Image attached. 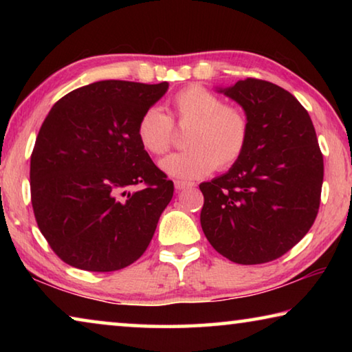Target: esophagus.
Instances as JSON below:
<instances>
[{"mask_svg": "<svg viewBox=\"0 0 352 352\" xmlns=\"http://www.w3.org/2000/svg\"><path fill=\"white\" fill-rule=\"evenodd\" d=\"M174 184H175V190H177V192H180V190H184V189H188V188H192V183H189V182L177 180Z\"/></svg>", "mask_w": 352, "mask_h": 352, "instance_id": "34e87169", "label": "esophagus"}]
</instances>
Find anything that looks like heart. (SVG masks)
I'll use <instances>...</instances> for the list:
<instances>
[{
    "instance_id": "1",
    "label": "heart",
    "mask_w": 352,
    "mask_h": 352,
    "mask_svg": "<svg viewBox=\"0 0 352 352\" xmlns=\"http://www.w3.org/2000/svg\"><path fill=\"white\" fill-rule=\"evenodd\" d=\"M184 133L183 152L166 157L160 168L178 180H197L214 169L225 170L239 162L250 136L248 118L239 107L223 104L217 94L200 85L175 93L168 104V116L157 107L142 113L136 124V138L153 157L169 151L174 127Z\"/></svg>"
}]
</instances>
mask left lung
<instances>
[{
	"label": "left lung",
	"instance_id": "1",
	"mask_svg": "<svg viewBox=\"0 0 352 352\" xmlns=\"http://www.w3.org/2000/svg\"><path fill=\"white\" fill-rule=\"evenodd\" d=\"M220 93L245 110V152L226 174L201 183V230L236 264L275 261L318 214L323 153L307 110L275 83L247 77Z\"/></svg>",
	"mask_w": 352,
	"mask_h": 352
}]
</instances>
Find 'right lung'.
Instances as JSON below:
<instances>
[{
	"instance_id": "right-lung-1",
	"label": "right lung",
	"mask_w": 352,
	"mask_h": 352,
	"mask_svg": "<svg viewBox=\"0 0 352 352\" xmlns=\"http://www.w3.org/2000/svg\"><path fill=\"white\" fill-rule=\"evenodd\" d=\"M168 87L94 82L45 118L31 155V201L41 234L68 265L121 270L151 243L174 183L141 147L136 124Z\"/></svg>"
}]
</instances>
